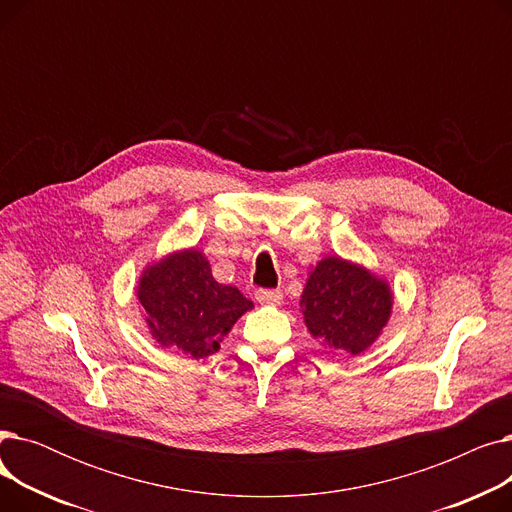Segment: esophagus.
Listing matches in <instances>:
<instances>
[{
  "mask_svg": "<svg viewBox=\"0 0 512 512\" xmlns=\"http://www.w3.org/2000/svg\"><path fill=\"white\" fill-rule=\"evenodd\" d=\"M255 299L259 305H280L282 303V292L276 288H259L255 292Z\"/></svg>",
  "mask_w": 512,
  "mask_h": 512,
  "instance_id": "34e87169",
  "label": "esophagus"
}]
</instances>
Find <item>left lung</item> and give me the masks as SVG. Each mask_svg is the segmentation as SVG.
<instances>
[{
	"label": "left lung",
	"mask_w": 512,
	"mask_h": 512,
	"mask_svg": "<svg viewBox=\"0 0 512 512\" xmlns=\"http://www.w3.org/2000/svg\"><path fill=\"white\" fill-rule=\"evenodd\" d=\"M313 338L342 355H359L388 324L392 292L386 280L340 257L321 259L301 297Z\"/></svg>",
	"instance_id": "obj_1"
}]
</instances>
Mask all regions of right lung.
I'll return each mask as SVG.
<instances>
[{
  "label": "right lung",
  "instance_id": "right-lung-1",
  "mask_svg": "<svg viewBox=\"0 0 512 512\" xmlns=\"http://www.w3.org/2000/svg\"><path fill=\"white\" fill-rule=\"evenodd\" d=\"M137 297L147 313L151 336L193 359L218 351L236 319L253 309L236 286L213 280L209 261L197 249L178 251L149 265L139 280Z\"/></svg>",
  "mask_w": 512,
  "mask_h": 512
}]
</instances>
